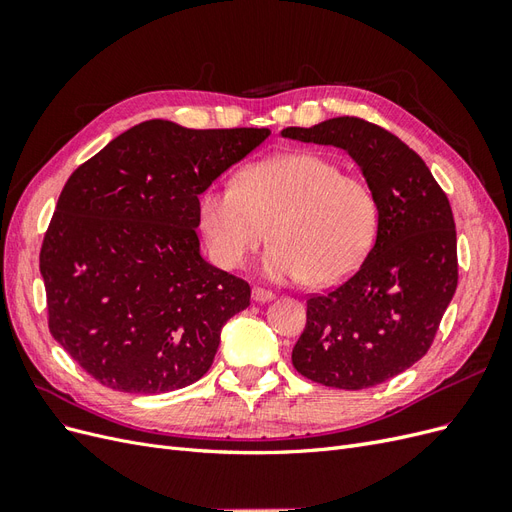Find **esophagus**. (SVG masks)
<instances>
[{
    "instance_id": "34e87169",
    "label": "esophagus",
    "mask_w": 512,
    "mask_h": 512,
    "mask_svg": "<svg viewBox=\"0 0 512 512\" xmlns=\"http://www.w3.org/2000/svg\"><path fill=\"white\" fill-rule=\"evenodd\" d=\"M273 297H275V294H273L271 290L258 288V286H254V288H252V299H254L256 303H267V301H273Z\"/></svg>"
}]
</instances>
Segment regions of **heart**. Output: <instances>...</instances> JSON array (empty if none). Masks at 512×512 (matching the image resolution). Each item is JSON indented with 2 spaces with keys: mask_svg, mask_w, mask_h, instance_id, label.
Here are the masks:
<instances>
[{
  "mask_svg": "<svg viewBox=\"0 0 512 512\" xmlns=\"http://www.w3.org/2000/svg\"><path fill=\"white\" fill-rule=\"evenodd\" d=\"M196 213L211 260L228 271L241 269L271 235L260 262L271 282H342L359 269L378 230L369 185L314 153L250 164L237 183L209 185Z\"/></svg>",
  "mask_w": 512,
  "mask_h": 512,
  "instance_id": "b5f03b06",
  "label": "heart"
}]
</instances>
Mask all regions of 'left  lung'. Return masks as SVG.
Returning <instances> with one entry per match:
<instances>
[{"instance_id": "1", "label": "left lung", "mask_w": 512, "mask_h": 512, "mask_svg": "<svg viewBox=\"0 0 512 512\" xmlns=\"http://www.w3.org/2000/svg\"><path fill=\"white\" fill-rule=\"evenodd\" d=\"M282 136L348 151L378 200L374 247L342 286L307 299V324L292 348L301 376L369 389L423 359L453 299L451 205L421 156L365 119L333 117Z\"/></svg>"}]
</instances>
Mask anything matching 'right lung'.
Returning a JSON list of instances; mask_svg holds the SVG:
<instances>
[{"label":"right lung","instance_id":"1","mask_svg":"<svg viewBox=\"0 0 512 512\" xmlns=\"http://www.w3.org/2000/svg\"><path fill=\"white\" fill-rule=\"evenodd\" d=\"M269 134L151 119L70 175L40 273L51 335L91 378L158 395L207 374L250 284L200 256L198 196Z\"/></svg>","mask_w":512,"mask_h":512}]
</instances>
